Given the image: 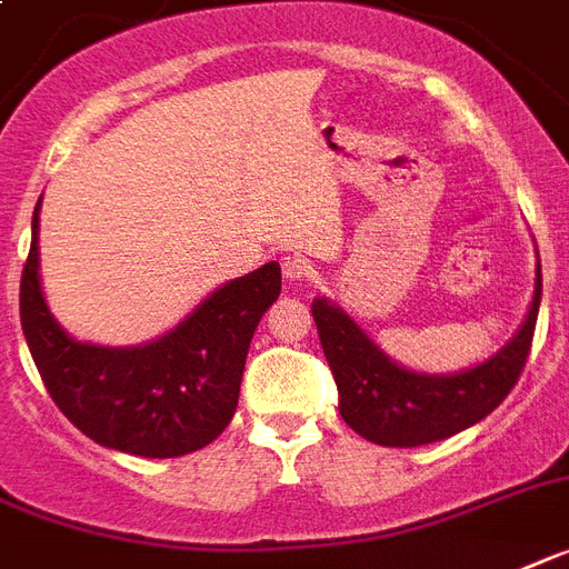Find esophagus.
I'll use <instances>...</instances> for the list:
<instances>
[{
  "label": "esophagus",
  "instance_id": "obj_1",
  "mask_svg": "<svg viewBox=\"0 0 569 569\" xmlns=\"http://www.w3.org/2000/svg\"><path fill=\"white\" fill-rule=\"evenodd\" d=\"M281 273H284V279L288 281H308L313 276V267L308 258L302 256H284L281 258Z\"/></svg>",
  "mask_w": 569,
  "mask_h": 569
}]
</instances>
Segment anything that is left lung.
I'll return each instance as SVG.
<instances>
[{
	"label": "left lung",
	"instance_id": "obj_1",
	"mask_svg": "<svg viewBox=\"0 0 569 569\" xmlns=\"http://www.w3.org/2000/svg\"><path fill=\"white\" fill-rule=\"evenodd\" d=\"M538 305L541 261L535 264L527 317L503 349L462 372L433 375L396 363L340 305L317 296L311 313L335 372L342 421L383 448H419L462 433L495 412L518 383L532 346Z\"/></svg>",
	"mask_w": 569,
	"mask_h": 569
}]
</instances>
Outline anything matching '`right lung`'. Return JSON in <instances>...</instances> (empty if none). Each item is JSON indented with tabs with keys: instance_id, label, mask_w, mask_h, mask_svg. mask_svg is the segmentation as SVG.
<instances>
[{
	"instance_id": "1",
	"label": "right lung",
	"mask_w": 569,
	"mask_h": 569,
	"mask_svg": "<svg viewBox=\"0 0 569 569\" xmlns=\"http://www.w3.org/2000/svg\"><path fill=\"white\" fill-rule=\"evenodd\" d=\"M40 203L20 281V317L42 383L83 436L148 459L186 457L232 421L252 335L281 293L279 261L211 290L171 331L139 346L74 340L40 284Z\"/></svg>"
}]
</instances>
